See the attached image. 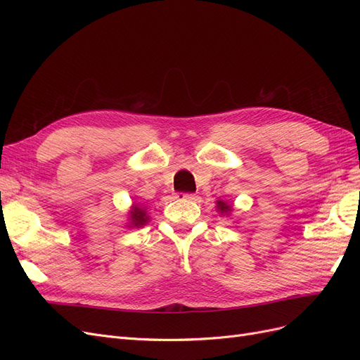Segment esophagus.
Segmentation results:
<instances>
[{
    "label": "esophagus",
    "mask_w": 360,
    "mask_h": 360,
    "mask_svg": "<svg viewBox=\"0 0 360 360\" xmlns=\"http://www.w3.org/2000/svg\"><path fill=\"white\" fill-rule=\"evenodd\" d=\"M174 198L177 200H197V195L195 193H183V192H177L176 195H174Z\"/></svg>",
    "instance_id": "1"
}]
</instances>
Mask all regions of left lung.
I'll list each match as a JSON object with an SVG mask.
<instances>
[{
  "mask_svg": "<svg viewBox=\"0 0 360 360\" xmlns=\"http://www.w3.org/2000/svg\"><path fill=\"white\" fill-rule=\"evenodd\" d=\"M217 209H219L222 213H226L231 210V205H228L225 201H217Z\"/></svg>",
  "mask_w": 360,
  "mask_h": 360,
  "instance_id": "left-lung-1",
  "label": "left lung"
}]
</instances>
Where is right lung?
<instances>
[{"label": "right lung", "mask_w": 360, "mask_h": 360, "mask_svg": "<svg viewBox=\"0 0 360 360\" xmlns=\"http://www.w3.org/2000/svg\"><path fill=\"white\" fill-rule=\"evenodd\" d=\"M130 221H132L134 226H143L144 224L148 222V216L143 209H139L138 205H135L134 210L130 212Z\"/></svg>", "instance_id": "right-lung-1"}]
</instances>
